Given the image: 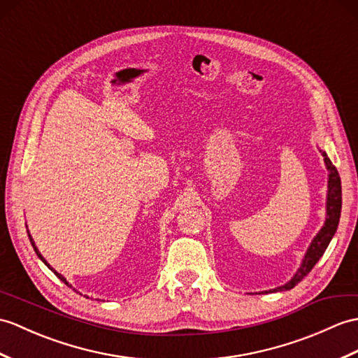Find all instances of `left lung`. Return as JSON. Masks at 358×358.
<instances>
[{
    "label": "left lung",
    "mask_w": 358,
    "mask_h": 358,
    "mask_svg": "<svg viewBox=\"0 0 358 358\" xmlns=\"http://www.w3.org/2000/svg\"><path fill=\"white\" fill-rule=\"evenodd\" d=\"M325 160V166L328 169V194H327V218L325 224H323L319 234L315 235L311 241V244L306 250L301 267L297 268L294 276L289 279L287 284L271 288L268 292H259L261 293H276V292H287V289L294 288L299 282H301L306 274H308L320 257L325 253L327 247L329 245L332 236L336 235V230L340 221V212H342V182H340L338 172L336 166L331 163L325 151H320Z\"/></svg>",
    "instance_id": "left-lung-1"
}]
</instances>
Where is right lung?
Instances as JSON below:
<instances>
[{
    "mask_svg": "<svg viewBox=\"0 0 358 358\" xmlns=\"http://www.w3.org/2000/svg\"><path fill=\"white\" fill-rule=\"evenodd\" d=\"M27 234H29V230H27ZM29 239H30V243H31V247H33V250H35V253L38 255V257H39V259H41V261H43V262H44V264L47 265V267H48L50 270H52V271H53V273L56 274V276H57V278H59V279H61V280L64 282V284H65L66 287H71V284H69V282H66V279H65V278L62 276V274H61V273H57V271H56L55 268H52V265H50V264H48V262L45 261V257H44L43 255H41V253H39V250H38V247L35 245V241H33V238H31V235H30V234H29ZM73 289H74V288H73Z\"/></svg>",
    "mask_w": 358,
    "mask_h": 358,
    "instance_id": "right-lung-1",
    "label": "right lung"
}]
</instances>
